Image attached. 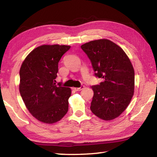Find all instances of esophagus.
Here are the masks:
<instances>
[{
  "mask_svg": "<svg viewBox=\"0 0 157 157\" xmlns=\"http://www.w3.org/2000/svg\"><path fill=\"white\" fill-rule=\"evenodd\" d=\"M84 88V86L82 85L79 88H74L73 89H74V90H75V91H80Z\"/></svg>",
  "mask_w": 157,
  "mask_h": 157,
  "instance_id": "obj_1",
  "label": "esophagus"
}]
</instances>
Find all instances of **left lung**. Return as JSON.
Wrapping results in <instances>:
<instances>
[{
	"mask_svg": "<svg viewBox=\"0 0 157 157\" xmlns=\"http://www.w3.org/2000/svg\"><path fill=\"white\" fill-rule=\"evenodd\" d=\"M90 60L94 75L103 81L92 86L90 109L98 117L111 120L125 111L134 91V70L123 50L106 39L81 46Z\"/></svg>",
	"mask_w": 157,
	"mask_h": 157,
	"instance_id": "left-lung-1",
	"label": "left lung"
}]
</instances>
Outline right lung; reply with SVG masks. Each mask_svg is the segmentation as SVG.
Segmentation results:
<instances>
[{
  "label": "right lung",
  "mask_w": 157,
  "mask_h": 157,
  "mask_svg": "<svg viewBox=\"0 0 157 157\" xmlns=\"http://www.w3.org/2000/svg\"><path fill=\"white\" fill-rule=\"evenodd\" d=\"M71 46L42 45L34 49L19 71V92L26 107L40 121L54 123L68 111L69 88L55 84L60 59Z\"/></svg>",
  "instance_id": "right-lung-1"
}]
</instances>
